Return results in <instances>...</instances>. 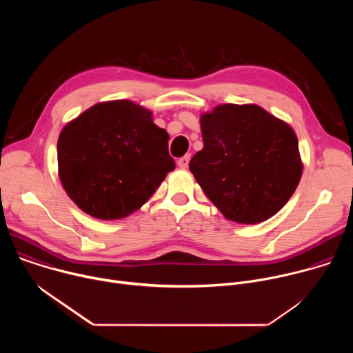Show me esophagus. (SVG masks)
Masks as SVG:
<instances>
[{
	"instance_id": "1",
	"label": "esophagus",
	"mask_w": 353,
	"mask_h": 353,
	"mask_svg": "<svg viewBox=\"0 0 353 353\" xmlns=\"http://www.w3.org/2000/svg\"><path fill=\"white\" fill-rule=\"evenodd\" d=\"M190 154L188 155H184V157H181L179 161H177V165H179V168H181V169H185L187 166H188V163H190Z\"/></svg>"
}]
</instances>
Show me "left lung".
Instances as JSON below:
<instances>
[{"mask_svg":"<svg viewBox=\"0 0 353 353\" xmlns=\"http://www.w3.org/2000/svg\"><path fill=\"white\" fill-rule=\"evenodd\" d=\"M204 148L190 170L230 221L274 216L294 192L301 162L293 130L256 105H222L201 117Z\"/></svg>","mask_w":353,"mask_h":353,"instance_id":"1","label":"left lung"}]
</instances>
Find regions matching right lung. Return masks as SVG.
I'll return each mask as SVG.
<instances>
[{"label":"right lung","instance_id":"right-lung-1","mask_svg":"<svg viewBox=\"0 0 353 353\" xmlns=\"http://www.w3.org/2000/svg\"><path fill=\"white\" fill-rule=\"evenodd\" d=\"M169 135L150 112L128 100L99 103L60 134L61 183L74 203L97 219H120L154 195L174 170Z\"/></svg>","mask_w":353,"mask_h":353}]
</instances>
